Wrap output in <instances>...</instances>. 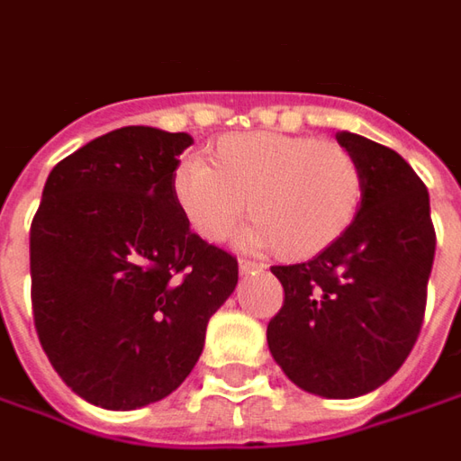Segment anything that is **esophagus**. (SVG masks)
I'll list each match as a JSON object with an SVG mask.
<instances>
[{
  "mask_svg": "<svg viewBox=\"0 0 461 461\" xmlns=\"http://www.w3.org/2000/svg\"><path fill=\"white\" fill-rule=\"evenodd\" d=\"M238 268H240V273L261 271V268H263V263H258V261H240V263H238Z\"/></svg>",
  "mask_w": 461,
  "mask_h": 461,
  "instance_id": "34e87169",
  "label": "esophagus"
}]
</instances>
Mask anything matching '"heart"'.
Listing matches in <instances>:
<instances>
[{
	"instance_id": "b5f03b06",
	"label": "heart",
	"mask_w": 461,
	"mask_h": 461,
	"mask_svg": "<svg viewBox=\"0 0 461 461\" xmlns=\"http://www.w3.org/2000/svg\"><path fill=\"white\" fill-rule=\"evenodd\" d=\"M361 193V167L341 142L284 132L228 135L211 165L188 158L173 173V198L193 233L223 243L249 200V243L273 246L285 261L319 256L344 236Z\"/></svg>"
}]
</instances>
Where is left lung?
Masks as SVG:
<instances>
[{
	"mask_svg": "<svg viewBox=\"0 0 461 461\" xmlns=\"http://www.w3.org/2000/svg\"><path fill=\"white\" fill-rule=\"evenodd\" d=\"M336 140L361 167L357 218L311 261L273 266L284 306L266 336L303 392L351 399L389 382L417 344L437 233L427 185L399 152L354 132Z\"/></svg>",
	"mask_w": 461,
	"mask_h": 461,
	"instance_id": "obj_1",
	"label": "left lung"
}]
</instances>
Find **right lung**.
I'll list each match as a JSON object with an SVG mask.
<instances>
[{"label":"right lung","mask_w":461,"mask_h":461,"mask_svg":"<svg viewBox=\"0 0 461 461\" xmlns=\"http://www.w3.org/2000/svg\"><path fill=\"white\" fill-rule=\"evenodd\" d=\"M185 132L130 125L52 167L32 218V313L62 382L104 409L185 382L238 261L190 230L173 198Z\"/></svg>","instance_id":"1"}]
</instances>
